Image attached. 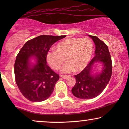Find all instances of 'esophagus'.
<instances>
[{
	"label": "esophagus",
	"mask_w": 129,
	"mask_h": 129,
	"mask_svg": "<svg viewBox=\"0 0 129 129\" xmlns=\"http://www.w3.org/2000/svg\"><path fill=\"white\" fill-rule=\"evenodd\" d=\"M60 77H62V78L63 79H67L68 77L69 76H64V75H60Z\"/></svg>",
	"instance_id": "1"
}]
</instances>
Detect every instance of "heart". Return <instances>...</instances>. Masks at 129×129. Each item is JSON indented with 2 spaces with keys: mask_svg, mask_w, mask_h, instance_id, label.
I'll return each mask as SVG.
<instances>
[{
  "mask_svg": "<svg viewBox=\"0 0 129 129\" xmlns=\"http://www.w3.org/2000/svg\"><path fill=\"white\" fill-rule=\"evenodd\" d=\"M92 42L88 38H71L59 42L56 49H52L46 54V60L49 66L58 70L64 61L62 69L63 73L79 71L87 66L92 55Z\"/></svg>",
  "mask_w": 129,
  "mask_h": 129,
  "instance_id": "obj_1",
  "label": "heart"
}]
</instances>
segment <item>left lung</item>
Returning <instances> with one entry per match:
<instances>
[{
    "mask_svg": "<svg viewBox=\"0 0 129 129\" xmlns=\"http://www.w3.org/2000/svg\"><path fill=\"white\" fill-rule=\"evenodd\" d=\"M95 45V56L83 71L74 76L76 84L71 89L77 98L91 99L100 95L109 83L112 72V63L108 46L98 37L88 35ZM102 64L100 73L92 74L93 66L95 63Z\"/></svg>",
    "mask_w": 129,
    "mask_h": 129,
    "instance_id": "left-lung-1",
    "label": "left lung"
}]
</instances>
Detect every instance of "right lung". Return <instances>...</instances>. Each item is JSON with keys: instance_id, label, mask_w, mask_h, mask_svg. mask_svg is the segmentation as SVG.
Returning <instances> with one entry per match:
<instances>
[{"instance_id": "obj_1", "label": "right lung", "mask_w": 129, "mask_h": 129, "mask_svg": "<svg viewBox=\"0 0 129 129\" xmlns=\"http://www.w3.org/2000/svg\"><path fill=\"white\" fill-rule=\"evenodd\" d=\"M65 37L40 35L27 41L18 52L14 64L15 79L27 100L40 102L52 94L59 76L47 65L46 54L54 43ZM33 57L35 64L30 62Z\"/></svg>"}]
</instances>
